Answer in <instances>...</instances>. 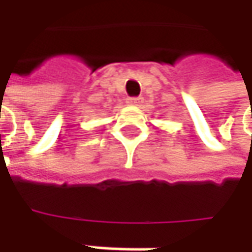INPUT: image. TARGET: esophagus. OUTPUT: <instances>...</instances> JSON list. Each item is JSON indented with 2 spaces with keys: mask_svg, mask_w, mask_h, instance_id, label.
I'll return each instance as SVG.
<instances>
[{
  "mask_svg": "<svg viewBox=\"0 0 252 252\" xmlns=\"http://www.w3.org/2000/svg\"><path fill=\"white\" fill-rule=\"evenodd\" d=\"M141 102H143V98H140V96H137V98H127V103L129 105H139Z\"/></svg>",
  "mask_w": 252,
  "mask_h": 252,
  "instance_id": "esophagus-1",
  "label": "esophagus"
}]
</instances>
